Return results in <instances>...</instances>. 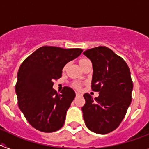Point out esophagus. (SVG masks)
I'll return each mask as SVG.
<instances>
[{"label": "esophagus", "instance_id": "1", "mask_svg": "<svg viewBox=\"0 0 149 149\" xmlns=\"http://www.w3.org/2000/svg\"><path fill=\"white\" fill-rule=\"evenodd\" d=\"M76 95L79 96V95H81V94L79 93V92H76Z\"/></svg>", "mask_w": 149, "mask_h": 149}]
</instances>
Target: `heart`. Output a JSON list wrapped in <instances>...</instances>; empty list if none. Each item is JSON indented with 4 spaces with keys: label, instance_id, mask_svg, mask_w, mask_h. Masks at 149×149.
I'll return each mask as SVG.
<instances>
[{
    "label": "heart",
    "instance_id": "1",
    "mask_svg": "<svg viewBox=\"0 0 149 149\" xmlns=\"http://www.w3.org/2000/svg\"><path fill=\"white\" fill-rule=\"evenodd\" d=\"M89 61V60L87 59V58H81L79 61V65H80V67H83L86 65V63H87V62H88ZM66 67H64V70ZM72 86L74 87L75 88H77V89H80L81 87H82V83H80V82H74L72 84Z\"/></svg>",
    "mask_w": 149,
    "mask_h": 149
}]
</instances>
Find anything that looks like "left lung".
Instances as JSON below:
<instances>
[{
	"label": "left lung",
	"mask_w": 149,
	"mask_h": 149,
	"mask_svg": "<svg viewBox=\"0 0 149 149\" xmlns=\"http://www.w3.org/2000/svg\"><path fill=\"white\" fill-rule=\"evenodd\" d=\"M83 54L92 63V91L99 92L95 98L84 94L83 119L91 131L107 134L119 127L130 105L133 88L130 71L122 57L104 46L86 50Z\"/></svg>",
	"instance_id": "obj_1"
}]
</instances>
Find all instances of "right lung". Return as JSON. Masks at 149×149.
Instances as JSON below:
<instances>
[{
    "label": "right lung",
    "instance_id": "add662e5",
    "mask_svg": "<svg viewBox=\"0 0 149 149\" xmlns=\"http://www.w3.org/2000/svg\"><path fill=\"white\" fill-rule=\"evenodd\" d=\"M80 48L43 46L21 64L16 84L18 105L29 124L44 132L58 130L76 94L65 86L61 94L52 88L68 62L80 55Z\"/></svg>",
    "mask_w": 149,
    "mask_h": 149
}]
</instances>
